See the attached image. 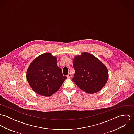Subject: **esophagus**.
<instances>
[{"mask_svg":"<svg viewBox=\"0 0 134 134\" xmlns=\"http://www.w3.org/2000/svg\"><path fill=\"white\" fill-rule=\"evenodd\" d=\"M72 76V74H70V73H69V74L67 75L68 78H71Z\"/></svg>","mask_w":134,"mask_h":134,"instance_id":"1","label":"esophagus"}]
</instances>
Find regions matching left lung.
I'll list each match as a JSON object with an SVG mask.
<instances>
[{"label": "left lung", "instance_id": "obj_1", "mask_svg": "<svg viewBox=\"0 0 134 134\" xmlns=\"http://www.w3.org/2000/svg\"><path fill=\"white\" fill-rule=\"evenodd\" d=\"M75 72L73 81L88 93L100 91L106 83L108 72L106 66L92 54L84 52L73 59Z\"/></svg>", "mask_w": 134, "mask_h": 134}]
</instances>
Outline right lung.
<instances>
[{"label":"right lung","mask_w":134,"mask_h":134,"mask_svg":"<svg viewBox=\"0 0 134 134\" xmlns=\"http://www.w3.org/2000/svg\"><path fill=\"white\" fill-rule=\"evenodd\" d=\"M67 77L63 76L57 65V58L45 53L36 58L27 71V79L32 88L41 96H49L60 89Z\"/></svg>","instance_id":"right-lung-1"}]
</instances>
